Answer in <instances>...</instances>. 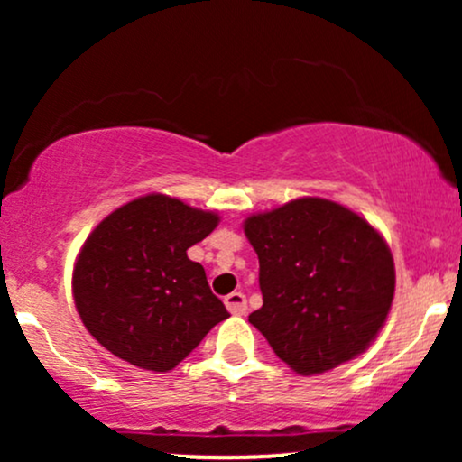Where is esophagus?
Listing matches in <instances>:
<instances>
[{
  "mask_svg": "<svg viewBox=\"0 0 462 462\" xmlns=\"http://www.w3.org/2000/svg\"><path fill=\"white\" fill-rule=\"evenodd\" d=\"M224 304H226V309L232 312V315H245V312H247L245 295L238 293V291H235V293H230V295H226Z\"/></svg>",
  "mask_w": 462,
  "mask_h": 462,
  "instance_id": "34e87169",
  "label": "esophagus"
}]
</instances>
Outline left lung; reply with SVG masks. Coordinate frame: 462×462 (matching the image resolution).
I'll return each mask as SVG.
<instances>
[{
  "mask_svg": "<svg viewBox=\"0 0 462 462\" xmlns=\"http://www.w3.org/2000/svg\"><path fill=\"white\" fill-rule=\"evenodd\" d=\"M263 306L249 323L301 375L356 358L384 326L395 264L367 219L321 198H300L247 217Z\"/></svg>",
  "mask_w": 462,
  "mask_h": 462,
  "instance_id": "1",
  "label": "left lung"
}]
</instances>
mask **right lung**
Segmentation results:
<instances>
[{
    "label": "right lung",
    "instance_id": "add662e5",
    "mask_svg": "<svg viewBox=\"0 0 462 462\" xmlns=\"http://www.w3.org/2000/svg\"><path fill=\"white\" fill-rule=\"evenodd\" d=\"M217 224L215 213L161 193L106 217L73 269V300L95 341L134 367L169 371L227 319L204 267L187 256Z\"/></svg>",
    "mask_w": 462,
    "mask_h": 462
}]
</instances>
